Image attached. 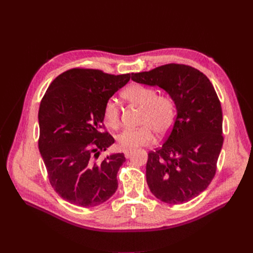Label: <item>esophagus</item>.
<instances>
[{
	"label": "esophagus",
	"mask_w": 253,
	"mask_h": 253,
	"mask_svg": "<svg viewBox=\"0 0 253 253\" xmlns=\"http://www.w3.org/2000/svg\"><path fill=\"white\" fill-rule=\"evenodd\" d=\"M125 156H126V158H129L132 156V151H126L125 152Z\"/></svg>",
	"instance_id": "1"
}]
</instances>
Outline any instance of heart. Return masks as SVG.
Instances as JSON below:
<instances>
[{
	"instance_id": "heart-1",
	"label": "heart",
	"mask_w": 253,
	"mask_h": 253,
	"mask_svg": "<svg viewBox=\"0 0 253 253\" xmlns=\"http://www.w3.org/2000/svg\"><path fill=\"white\" fill-rule=\"evenodd\" d=\"M121 96L126 102L140 108L138 124L141 126L136 129H125L117 136V145L120 150L132 151L149 145L154 140L153 133L164 137L171 131L176 118V106L170 96L157 95L154 87L142 84L127 86ZM103 120L113 129L119 127L120 112L114 101L105 103Z\"/></svg>"
}]
</instances>
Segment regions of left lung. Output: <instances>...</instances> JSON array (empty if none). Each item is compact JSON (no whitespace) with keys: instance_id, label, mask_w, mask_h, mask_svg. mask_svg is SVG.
<instances>
[{"instance_id":"1","label":"left lung","mask_w":253,"mask_h":253,"mask_svg":"<svg viewBox=\"0 0 253 253\" xmlns=\"http://www.w3.org/2000/svg\"><path fill=\"white\" fill-rule=\"evenodd\" d=\"M132 80L165 89L176 118L162 147L148 154V186L164 203L179 205L200 195L212 181L223 147V113L210 80L196 68L166 64L132 74Z\"/></svg>"}]
</instances>
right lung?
<instances>
[{
  "mask_svg": "<svg viewBox=\"0 0 253 253\" xmlns=\"http://www.w3.org/2000/svg\"><path fill=\"white\" fill-rule=\"evenodd\" d=\"M129 78V74L72 68L59 75L43 96L38 114L39 151L51 187L66 202L88 208L116 192L124 153L96 159L115 142L100 131L104 105Z\"/></svg>",
  "mask_w": 253,
  "mask_h": 253,
  "instance_id": "obj_1",
  "label": "right lung"
}]
</instances>
